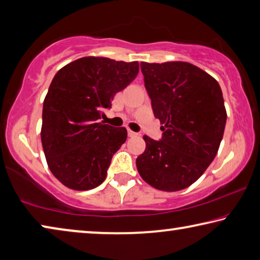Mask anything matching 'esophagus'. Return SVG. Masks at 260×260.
Returning <instances> with one entry per match:
<instances>
[{
  "label": "esophagus",
  "instance_id": "1",
  "mask_svg": "<svg viewBox=\"0 0 260 260\" xmlns=\"http://www.w3.org/2000/svg\"><path fill=\"white\" fill-rule=\"evenodd\" d=\"M138 135H139L138 133H135V132L128 129V136H129V138H135V136H138Z\"/></svg>",
  "mask_w": 260,
  "mask_h": 260
}]
</instances>
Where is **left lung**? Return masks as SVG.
I'll return each mask as SVG.
<instances>
[{
	"label": "left lung",
	"instance_id": "left-lung-1",
	"mask_svg": "<svg viewBox=\"0 0 260 260\" xmlns=\"http://www.w3.org/2000/svg\"><path fill=\"white\" fill-rule=\"evenodd\" d=\"M141 71L162 138L143 136L146 150L136 167L158 190H182L200 179L218 152L227 119L221 88L187 61H142Z\"/></svg>",
	"mask_w": 260,
	"mask_h": 260
}]
</instances>
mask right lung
<instances>
[{
    "instance_id": "1",
    "label": "right lung",
    "mask_w": 260,
    "mask_h": 260,
    "mask_svg": "<svg viewBox=\"0 0 260 260\" xmlns=\"http://www.w3.org/2000/svg\"><path fill=\"white\" fill-rule=\"evenodd\" d=\"M138 73V61L94 56L74 60L56 73L43 102L41 142L48 167L64 186L89 190L107 178L127 129L99 119Z\"/></svg>"
}]
</instances>
